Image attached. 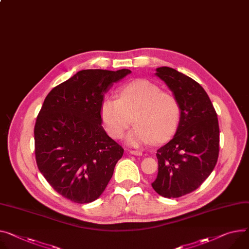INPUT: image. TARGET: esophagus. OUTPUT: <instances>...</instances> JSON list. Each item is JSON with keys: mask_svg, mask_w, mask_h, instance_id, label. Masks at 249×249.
Returning a JSON list of instances; mask_svg holds the SVG:
<instances>
[{"mask_svg": "<svg viewBox=\"0 0 249 249\" xmlns=\"http://www.w3.org/2000/svg\"><path fill=\"white\" fill-rule=\"evenodd\" d=\"M130 155H133V156H142V152L141 150H129Z\"/></svg>", "mask_w": 249, "mask_h": 249, "instance_id": "1", "label": "esophagus"}]
</instances>
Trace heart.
<instances>
[{"label": "heart", "mask_w": 249, "mask_h": 249, "mask_svg": "<svg viewBox=\"0 0 249 249\" xmlns=\"http://www.w3.org/2000/svg\"><path fill=\"white\" fill-rule=\"evenodd\" d=\"M101 116L107 133L116 140L122 139L135 122L137 125L128 132L126 142L140 146L173 137L179 124L180 107L174 95L161 91L158 85L137 80L120 89L119 99L106 97Z\"/></svg>", "instance_id": "heart-1"}]
</instances>
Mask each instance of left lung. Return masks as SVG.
I'll return each instance as SVG.
<instances>
[{
  "instance_id": "1",
  "label": "left lung",
  "mask_w": 249,
  "mask_h": 249,
  "mask_svg": "<svg viewBox=\"0 0 249 249\" xmlns=\"http://www.w3.org/2000/svg\"><path fill=\"white\" fill-rule=\"evenodd\" d=\"M156 75L173 91L180 107L174 139L157 151L159 173L151 186L167 198L196 190L213 173L219 152L216 111L206 91L195 80L168 67Z\"/></svg>"
}]
</instances>
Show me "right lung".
<instances>
[{"label":"right lung","instance_id":"add662e5","mask_svg":"<svg viewBox=\"0 0 249 249\" xmlns=\"http://www.w3.org/2000/svg\"><path fill=\"white\" fill-rule=\"evenodd\" d=\"M131 71L83 70L47 95L35 124L39 170L56 193L89 203L104 193L124 148L102 126L104 93Z\"/></svg>","mask_w":249,"mask_h":249}]
</instances>
